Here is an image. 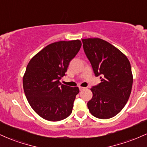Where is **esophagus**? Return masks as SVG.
Returning <instances> with one entry per match:
<instances>
[{
	"mask_svg": "<svg viewBox=\"0 0 147 147\" xmlns=\"http://www.w3.org/2000/svg\"><path fill=\"white\" fill-rule=\"evenodd\" d=\"M79 90H84V89H85V88L79 86Z\"/></svg>",
	"mask_w": 147,
	"mask_h": 147,
	"instance_id": "34e87169",
	"label": "esophagus"
}]
</instances>
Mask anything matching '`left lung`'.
Returning <instances> with one entry per match:
<instances>
[{
	"label": "left lung",
	"mask_w": 147,
	"mask_h": 147,
	"mask_svg": "<svg viewBox=\"0 0 147 147\" xmlns=\"http://www.w3.org/2000/svg\"><path fill=\"white\" fill-rule=\"evenodd\" d=\"M84 52L101 83L92 86V99L87 106L99 119H109L119 113L131 92L133 75L129 59L120 50L98 38L82 39Z\"/></svg>",
	"instance_id": "1"
}]
</instances>
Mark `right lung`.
Listing matches in <instances>:
<instances>
[{"label":"right lung","instance_id":"add662e5","mask_svg":"<svg viewBox=\"0 0 147 147\" xmlns=\"http://www.w3.org/2000/svg\"><path fill=\"white\" fill-rule=\"evenodd\" d=\"M81 46L79 40L55 42L28 64L23 79L25 95L33 110L46 120L60 121L71 114L79 88L61 84L60 79Z\"/></svg>","mask_w":147,"mask_h":147}]
</instances>
